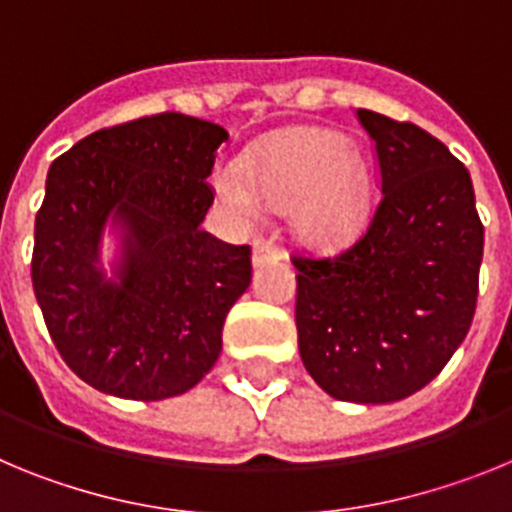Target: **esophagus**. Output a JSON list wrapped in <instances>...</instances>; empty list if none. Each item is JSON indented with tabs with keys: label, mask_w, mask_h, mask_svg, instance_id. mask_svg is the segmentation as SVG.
I'll list each match as a JSON object with an SVG mask.
<instances>
[{
	"label": "esophagus",
	"mask_w": 512,
	"mask_h": 512,
	"mask_svg": "<svg viewBox=\"0 0 512 512\" xmlns=\"http://www.w3.org/2000/svg\"><path fill=\"white\" fill-rule=\"evenodd\" d=\"M284 259V248L271 238H256L253 241V264H269V261Z\"/></svg>",
	"instance_id": "34e87169"
}]
</instances>
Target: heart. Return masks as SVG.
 Wrapping results in <instances>:
<instances>
[{
	"label": "heart",
	"instance_id": "obj_1",
	"mask_svg": "<svg viewBox=\"0 0 512 512\" xmlns=\"http://www.w3.org/2000/svg\"><path fill=\"white\" fill-rule=\"evenodd\" d=\"M217 197L235 225H256L266 210L289 207L312 243L351 241L366 223L372 192L359 153L341 135L297 128L248 151L246 166L228 161L215 174Z\"/></svg>",
	"mask_w": 512,
	"mask_h": 512
}]
</instances>
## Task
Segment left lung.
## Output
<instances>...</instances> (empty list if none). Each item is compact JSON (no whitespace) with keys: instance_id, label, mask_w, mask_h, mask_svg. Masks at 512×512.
Listing matches in <instances>:
<instances>
[{"instance_id":"8db88e82","label":"left lung","mask_w":512,"mask_h":512,"mask_svg":"<svg viewBox=\"0 0 512 512\" xmlns=\"http://www.w3.org/2000/svg\"><path fill=\"white\" fill-rule=\"evenodd\" d=\"M369 133L379 202L333 256L292 253L297 343L310 377L346 402L423 390L467 338L485 225L467 166L405 120L356 110Z\"/></svg>"}]
</instances>
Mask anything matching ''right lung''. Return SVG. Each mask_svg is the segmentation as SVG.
I'll return each instance as SVG.
<instances>
[{
	"mask_svg": "<svg viewBox=\"0 0 512 512\" xmlns=\"http://www.w3.org/2000/svg\"><path fill=\"white\" fill-rule=\"evenodd\" d=\"M225 140L215 122L161 112L97 130L51 164L30 274L53 346L94 390L164 400L220 356L225 315L251 282V246L200 228ZM110 214L131 241L120 285L93 266Z\"/></svg>",
	"mask_w": 512,
	"mask_h": 512,
	"instance_id": "obj_1",
	"label": "right lung"
}]
</instances>
